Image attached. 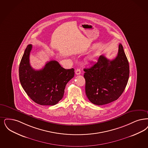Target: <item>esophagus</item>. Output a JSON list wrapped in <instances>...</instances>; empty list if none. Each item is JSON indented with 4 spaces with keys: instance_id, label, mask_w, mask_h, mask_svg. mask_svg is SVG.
<instances>
[{
    "instance_id": "1",
    "label": "esophagus",
    "mask_w": 148,
    "mask_h": 148,
    "mask_svg": "<svg viewBox=\"0 0 148 148\" xmlns=\"http://www.w3.org/2000/svg\"><path fill=\"white\" fill-rule=\"evenodd\" d=\"M75 74L77 75H80L81 74V71L80 69H77L75 71Z\"/></svg>"
}]
</instances>
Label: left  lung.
<instances>
[{"instance_id":"left-lung-1","label":"left lung","mask_w":148,"mask_h":148,"mask_svg":"<svg viewBox=\"0 0 148 148\" xmlns=\"http://www.w3.org/2000/svg\"><path fill=\"white\" fill-rule=\"evenodd\" d=\"M85 93L89 101L103 105L117 100L128 83L130 66L121 44L117 56L112 60L101 55L90 68L84 69Z\"/></svg>"}]
</instances>
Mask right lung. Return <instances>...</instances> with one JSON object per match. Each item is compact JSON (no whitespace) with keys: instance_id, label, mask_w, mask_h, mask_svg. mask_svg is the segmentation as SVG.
<instances>
[{"instance_id":"1","label":"right lung","mask_w":148,"mask_h":148,"mask_svg":"<svg viewBox=\"0 0 148 148\" xmlns=\"http://www.w3.org/2000/svg\"><path fill=\"white\" fill-rule=\"evenodd\" d=\"M32 46L26 48L19 65V79L26 93L32 100L41 105H55L62 100L65 86L74 76V69H65L56 60L48 62L40 70L30 64Z\"/></svg>"}]
</instances>
